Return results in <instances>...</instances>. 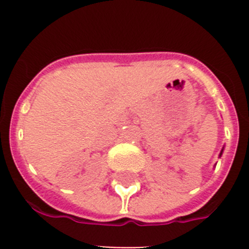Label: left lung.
I'll return each mask as SVG.
<instances>
[{"mask_svg":"<svg viewBox=\"0 0 249 249\" xmlns=\"http://www.w3.org/2000/svg\"><path fill=\"white\" fill-rule=\"evenodd\" d=\"M221 155H222V152H221Z\"/></svg>","mask_w":249,"mask_h":249,"instance_id":"obj_1","label":"left lung"}]
</instances>
